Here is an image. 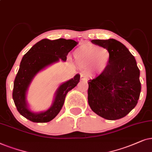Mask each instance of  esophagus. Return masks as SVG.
<instances>
[{
	"instance_id": "esophagus-1",
	"label": "esophagus",
	"mask_w": 152,
	"mask_h": 152,
	"mask_svg": "<svg viewBox=\"0 0 152 152\" xmlns=\"http://www.w3.org/2000/svg\"><path fill=\"white\" fill-rule=\"evenodd\" d=\"M80 79L83 81H87L88 80V76L86 74H82L80 75Z\"/></svg>"
}]
</instances>
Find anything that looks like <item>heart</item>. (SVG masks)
Here are the masks:
<instances>
[{
  "label": "heart",
  "instance_id": "heart-1",
  "mask_svg": "<svg viewBox=\"0 0 152 152\" xmlns=\"http://www.w3.org/2000/svg\"><path fill=\"white\" fill-rule=\"evenodd\" d=\"M75 61L82 67H90L97 74H102L108 69L112 54L108 48L93 44H84L74 53Z\"/></svg>",
  "mask_w": 152,
  "mask_h": 152
}]
</instances>
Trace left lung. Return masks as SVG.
<instances>
[{"instance_id":"1","label":"left lung","mask_w":152,"mask_h":152,"mask_svg":"<svg viewBox=\"0 0 152 152\" xmlns=\"http://www.w3.org/2000/svg\"><path fill=\"white\" fill-rule=\"evenodd\" d=\"M91 42L108 48L112 60L106 72L88 80L89 106L103 118L119 120L129 114L139 99L141 83L136 60L116 39H92Z\"/></svg>"}]
</instances>
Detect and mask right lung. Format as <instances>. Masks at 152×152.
<instances>
[{
	"label": "right lung",
	"instance_id": "obj_1",
	"mask_svg": "<svg viewBox=\"0 0 152 152\" xmlns=\"http://www.w3.org/2000/svg\"><path fill=\"white\" fill-rule=\"evenodd\" d=\"M78 42L63 38L50 40L43 39L36 43L22 58L19 69L14 82L12 97L17 110L22 116L33 122L44 123L57 116L63 106L66 95L80 81V74L62 83L56 90L51 106L45 111L34 112L27 101V92L30 83L38 73L60 60L65 62L69 52Z\"/></svg>",
	"mask_w": 152,
	"mask_h": 152
}]
</instances>
